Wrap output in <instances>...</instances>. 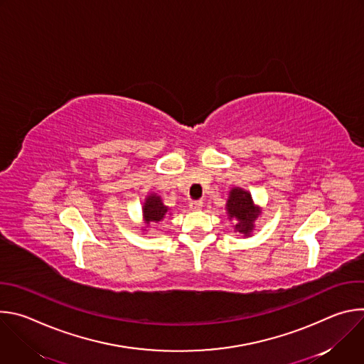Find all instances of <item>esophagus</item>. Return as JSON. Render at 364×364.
Wrapping results in <instances>:
<instances>
[{
	"mask_svg": "<svg viewBox=\"0 0 364 364\" xmlns=\"http://www.w3.org/2000/svg\"><path fill=\"white\" fill-rule=\"evenodd\" d=\"M201 207H203V201H201V200H193V201H190V209H191V210H194V212L201 210Z\"/></svg>",
	"mask_w": 364,
	"mask_h": 364,
	"instance_id": "obj_1",
	"label": "esophagus"
}]
</instances>
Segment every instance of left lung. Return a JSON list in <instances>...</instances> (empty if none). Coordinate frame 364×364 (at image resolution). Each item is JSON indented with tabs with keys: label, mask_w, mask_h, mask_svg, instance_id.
<instances>
[{
	"label": "left lung",
	"mask_w": 364,
	"mask_h": 364,
	"mask_svg": "<svg viewBox=\"0 0 364 364\" xmlns=\"http://www.w3.org/2000/svg\"><path fill=\"white\" fill-rule=\"evenodd\" d=\"M225 209L228 219L235 223V232H239L243 237L252 236L255 222L262 213L261 205L255 204L252 194L242 187H232Z\"/></svg>",
	"instance_id": "obj_1"
}]
</instances>
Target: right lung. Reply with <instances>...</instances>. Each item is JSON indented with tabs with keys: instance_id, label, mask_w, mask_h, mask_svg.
Here are the masks:
<instances>
[{
	"instance_id": "1",
	"label": "right lung",
	"mask_w": 364,
	"mask_h": 364,
	"mask_svg": "<svg viewBox=\"0 0 364 364\" xmlns=\"http://www.w3.org/2000/svg\"><path fill=\"white\" fill-rule=\"evenodd\" d=\"M170 215V209L163 203L161 196L157 193H149L145 196V200L142 203V228L141 230L145 232L146 228L151 223H160L166 219V216Z\"/></svg>"
}]
</instances>
